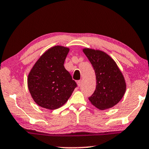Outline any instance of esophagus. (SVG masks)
I'll return each instance as SVG.
<instances>
[{
  "mask_svg": "<svg viewBox=\"0 0 149 149\" xmlns=\"http://www.w3.org/2000/svg\"><path fill=\"white\" fill-rule=\"evenodd\" d=\"M81 84H82L81 80H79V81H77V85H78L79 87L81 86Z\"/></svg>",
  "mask_w": 149,
  "mask_h": 149,
  "instance_id": "1",
  "label": "esophagus"
}]
</instances>
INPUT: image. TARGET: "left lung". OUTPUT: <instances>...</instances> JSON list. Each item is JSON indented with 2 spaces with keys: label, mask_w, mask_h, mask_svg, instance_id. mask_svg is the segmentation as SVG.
<instances>
[{
  "label": "left lung",
  "mask_w": 149,
  "mask_h": 149,
  "mask_svg": "<svg viewBox=\"0 0 149 149\" xmlns=\"http://www.w3.org/2000/svg\"><path fill=\"white\" fill-rule=\"evenodd\" d=\"M83 51L96 75V89L89 100L101 110L113 107L121 100L126 90L123 75L116 63L107 54L89 48Z\"/></svg>",
  "instance_id": "8db88e82"
}]
</instances>
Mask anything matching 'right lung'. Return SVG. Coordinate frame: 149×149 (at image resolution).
Segmentation results:
<instances>
[{
    "instance_id": "1",
    "label": "right lung",
    "mask_w": 149,
    "mask_h": 149,
    "mask_svg": "<svg viewBox=\"0 0 149 149\" xmlns=\"http://www.w3.org/2000/svg\"><path fill=\"white\" fill-rule=\"evenodd\" d=\"M69 50L60 46L48 49L28 75L30 93L42 107L51 110L60 107L77 87L76 82L63 65Z\"/></svg>"
}]
</instances>
